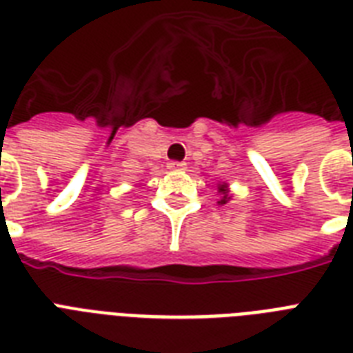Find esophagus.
I'll return each mask as SVG.
<instances>
[{"mask_svg": "<svg viewBox=\"0 0 353 353\" xmlns=\"http://www.w3.org/2000/svg\"><path fill=\"white\" fill-rule=\"evenodd\" d=\"M168 168H170V170H185V168H187V163H181V161H170V163H168Z\"/></svg>", "mask_w": 353, "mask_h": 353, "instance_id": "esophagus-1", "label": "esophagus"}]
</instances>
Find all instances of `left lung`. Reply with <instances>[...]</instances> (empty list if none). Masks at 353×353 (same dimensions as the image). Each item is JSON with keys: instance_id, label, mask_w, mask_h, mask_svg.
Wrapping results in <instances>:
<instances>
[{"instance_id": "left-lung-1", "label": "left lung", "mask_w": 353, "mask_h": 353, "mask_svg": "<svg viewBox=\"0 0 353 353\" xmlns=\"http://www.w3.org/2000/svg\"><path fill=\"white\" fill-rule=\"evenodd\" d=\"M218 190H220V192H221V201H220V203L223 205V203H225V201H229V194H227V185H220V187H218Z\"/></svg>"}]
</instances>
